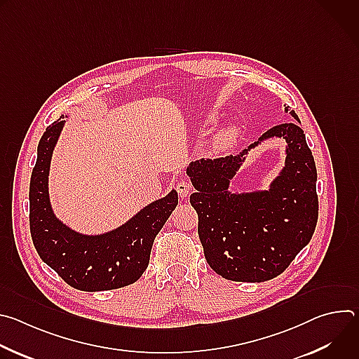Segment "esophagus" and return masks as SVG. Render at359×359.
I'll use <instances>...</instances> for the list:
<instances>
[{
	"label": "esophagus",
	"instance_id": "34e87169",
	"mask_svg": "<svg viewBox=\"0 0 359 359\" xmlns=\"http://www.w3.org/2000/svg\"><path fill=\"white\" fill-rule=\"evenodd\" d=\"M176 191H177V194H179L182 198L187 197V196L190 194V191H191V183H190L189 180H184V179L179 180V182L176 183Z\"/></svg>",
	"mask_w": 359,
	"mask_h": 359
}]
</instances>
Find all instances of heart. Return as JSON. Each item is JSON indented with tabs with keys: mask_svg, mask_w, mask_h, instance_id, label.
Here are the masks:
<instances>
[{
	"mask_svg": "<svg viewBox=\"0 0 359 359\" xmlns=\"http://www.w3.org/2000/svg\"><path fill=\"white\" fill-rule=\"evenodd\" d=\"M208 122H213V118H209ZM237 136V130L234 128H227L222 132H219L213 140L210 142V149L213 151H220L223 149H226L227 146H230L233 143V140L236 139Z\"/></svg>",
	"mask_w": 359,
	"mask_h": 359,
	"instance_id": "1",
	"label": "heart"
}]
</instances>
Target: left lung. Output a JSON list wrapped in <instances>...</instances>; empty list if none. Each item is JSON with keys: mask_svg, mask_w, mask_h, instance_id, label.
I'll list each match as a JSON object with an SVG mask.
<instances>
[{"mask_svg": "<svg viewBox=\"0 0 359 359\" xmlns=\"http://www.w3.org/2000/svg\"><path fill=\"white\" fill-rule=\"evenodd\" d=\"M290 114L299 122L294 111ZM270 137L287 142L286 166L271 190L230 194L229 180L245 153ZM187 175L197 190L190 203L198 216L197 231L204 257L226 280L263 283L280 276L316 231L317 168L297 122L269 129L259 142L236 156L193 162Z\"/></svg>", "mask_w": 359, "mask_h": 359, "instance_id": "obj_1", "label": "left lung"}]
</instances>
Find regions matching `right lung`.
<instances>
[{
	"label": "right lung",
	"instance_id": "1",
	"mask_svg": "<svg viewBox=\"0 0 359 359\" xmlns=\"http://www.w3.org/2000/svg\"><path fill=\"white\" fill-rule=\"evenodd\" d=\"M64 116L49 125L38 144V158L29 183V230L43 263L71 287L105 291L126 287L147 269L155 237L177 206V193L150 203L122 227L83 236L62 224L53 213L48 196V173Z\"/></svg>",
	"mask_w": 359,
	"mask_h": 359
}]
</instances>
